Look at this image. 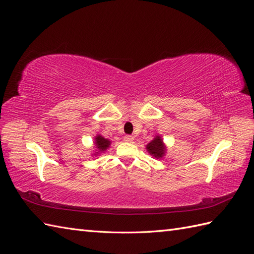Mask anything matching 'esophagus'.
Instances as JSON below:
<instances>
[{
  "label": "esophagus",
  "mask_w": 254,
  "mask_h": 254,
  "mask_svg": "<svg viewBox=\"0 0 254 254\" xmlns=\"http://www.w3.org/2000/svg\"><path fill=\"white\" fill-rule=\"evenodd\" d=\"M124 141L128 142V143H131V142H133V136H131V135H125L124 136Z\"/></svg>",
  "instance_id": "obj_1"
}]
</instances>
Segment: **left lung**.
<instances>
[{
    "mask_svg": "<svg viewBox=\"0 0 254 254\" xmlns=\"http://www.w3.org/2000/svg\"><path fill=\"white\" fill-rule=\"evenodd\" d=\"M146 150L155 159H162L167 151V147L161 135H156L153 139L146 145Z\"/></svg>",
    "mask_w": 254,
    "mask_h": 254,
    "instance_id": "left-lung-1",
    "label": "left lung"
}]
</instances>
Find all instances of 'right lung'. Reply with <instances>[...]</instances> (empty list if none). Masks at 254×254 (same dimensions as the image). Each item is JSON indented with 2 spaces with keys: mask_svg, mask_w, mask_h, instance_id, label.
Wrapping results in <instances>:
<instances>
[{
  "mask_svg": "<svg viewBox=\"0 0 254 254\" xmlns=\"http://www.w3.org/2000/svg\"><path fill=\"white\" fill-rule=\"evenodd\" d=\"M93 143H94V148H95L93 153H92V156H93V157H97V156L101 155V153L105 152L107 149L110 147V145H111V141L108 140V139H106V137H104L101 134H97L94 137Z\"/></svg>",
  "mask_w": 254,
  "mask_h": 254,
  "instance_id": "obj_1",
  "label": "right lung"
}]
</instances>
